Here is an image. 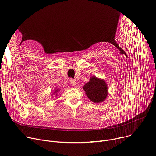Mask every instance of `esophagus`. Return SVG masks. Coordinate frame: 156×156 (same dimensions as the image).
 Returning <instances> with one entry per match:
<instances>
[{"label": "esophagus", "mask_w": 156, "mask_h": 156, "mask_svg": "<svg viewBox=\"0 0 156 156\" xmlns=\"http://www.w3.org/2000/svg\"><path fill=\"white\" fill-rule=\"evenodd\" d=\"M70 81V84H72V86H75L76 85V81H75V80H72V79H71Z\"/></svg>", "instance_id": "34e87169"}]
</instances>
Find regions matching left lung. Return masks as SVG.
I'll return each mask as SVG.
<instances>
[{
  "label": "left lung",
  "mask_w": 156,
  "mask_h": 156,
  "mask_svg": "<svg viewBox=\"0 0 156 156\" xmlns=\"http://www.w3.org/2000/svg\"><path fill=\"white\" fill-rule=\"evenodd\" d=\"M87 98L94 103L104 101L108 96V86L104 79L91 76L83 87Z\"/></svg>",
  "instance_id": "obj_1"
}]
</instances>
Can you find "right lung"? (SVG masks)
Wrapping results in <instances>:
<instances>
[{"instance_id": "obj_1", "label": "right lung", "mask_w": 156, "mask_h": 156, "mask_svg": "<svg viewBox=\"0 0 156 156\" xmlns=\"http://www.w3.org/2000/svg\"><path fill=\"white\" fill-rule=\"evenodd\" d=\"M60 90V89H59V88H56V89H55V90L54 91V93L52 94V96H53L54 95L57 96Z\"/></svg>"}]
</instances>
